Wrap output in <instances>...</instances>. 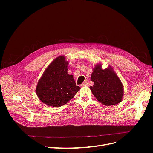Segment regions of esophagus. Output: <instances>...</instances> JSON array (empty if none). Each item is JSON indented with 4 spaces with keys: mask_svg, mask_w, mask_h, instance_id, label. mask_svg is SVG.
I'll return each mask as SVG.
<instances>
[{
    "mask_svg": "<svg viewBox=\"0 0 153 153\" xmlns=\"http://www.w3.org/2000/svg\"><path fill=\"white\" fill-rule=\"evenodd\" d=\"M87 85H88V81L87 80H85L84 82V83H83V84L81 85V86L82 87H84V86H86Z\"/></svg>",
    "mask_w": 153,
    "mask_h": 153,
    "instance_id": "1",
    "label": "esophagus"
}]
</instances>
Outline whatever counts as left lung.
<instances>
[{
    "label": "left lung",
    "mask_w": 153,
    "mask_h": 153,
    "mask_svg": "<svg viewBox=\"0 0 153 153\" xmlns=\"http://www.w3.org/2000/svg\"><path fill=\"white\" fill-rule=\"evenodd\" d=\"M94 82L90 89L98 101L105 106L119 103L123 100L124 87L112 66L102 69L101 64H96L91 74Z\"/></svg>",
    "instance_id": "left-lung-1"
}]
</instances>
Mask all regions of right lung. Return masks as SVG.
<instances>
[{"mask_svg": "<svg viewBox=\"0 0 153 153\" xmlns=\"http://www.w3.org/2000/svg\"><path fill=\"white\" fill-rule=\"evenodd\" d=\"M68 61L60 55L45 69L38 80L36 92L39 100L50 106L59 107L70 101L80 89L72 75H69Z\"/></svg>", "mask_w": 153, "mask_h": 153, "instance_id": "obj_1", "label": "right lung"}]
</instances>
